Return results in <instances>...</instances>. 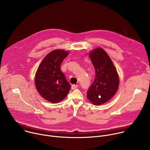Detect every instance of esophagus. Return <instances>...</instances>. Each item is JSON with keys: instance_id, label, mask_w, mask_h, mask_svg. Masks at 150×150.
I'll return each instance as SVG.
<instances>
[{"instance_id": "1", "label": "esophagus", "mask_w": 150, "mask_h": 150, "mask_svg": "<svg viewBox=\"0 0 150 150\" xmlns=\"http://www.w3.org/2000/svg\"><path fill=\"white\" fill-rule=\"evenodd\" d=\"M78 87V85H72V87H71V89H72V90H75V89H76Z\"/></svg>"}]
</instances>
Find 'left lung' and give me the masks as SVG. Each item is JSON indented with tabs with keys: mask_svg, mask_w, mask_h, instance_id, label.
Wrapping results in <instances>:
<instances>
[{
	"mask_svg": "<svg viewBox=\"0 0 150 150\" xmlns=\"http://www.w3.org/2000/svg\"><path fill=\"white\" fill-rule=\"evenodd\" d=\"M96 77L87 91L88 99L95 105L102 104L111 99L118 90L119 79L116 68L107 53L101 48L90 53Z\"/></svg>",
	"mask_w": 150,
	"mask_h": 150,
	"instance_id": "1",
	"label": "left lung"
}]
</instances>
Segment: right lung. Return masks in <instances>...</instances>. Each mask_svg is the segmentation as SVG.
I'll return each mask as SVG.
<instances>
[{"label":"right lung","mask_w":150,"mask_h":150,"mask_svg":"<svg viewBox=\"0 0 150 150\" xmlns=\"http://www.w3.org/2000/svg\"><path fill=\"white\" fill-rule=\"evenodd\" d=\"M68 54V52L60 49L51 52L42 60L35 74V84L38 92L52 103L65 98L71 87L60 70L61 63Z\"/></svg>","instance_id":"obj_1"}]
</instances>
